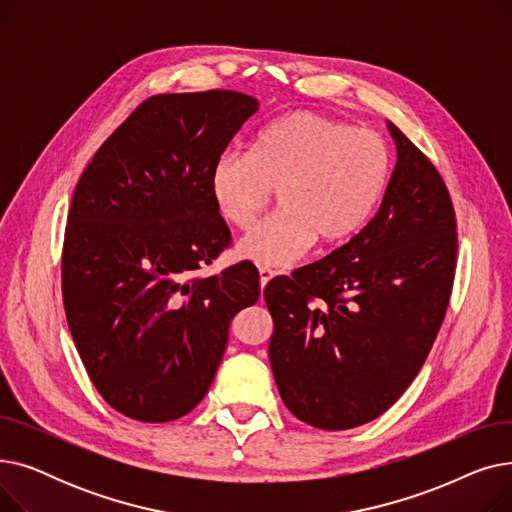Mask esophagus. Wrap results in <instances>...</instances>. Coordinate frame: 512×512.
Wrapping results in <instances>:
<instances>
[{
  "mask_svg": "<svg viewBox=\"0 0 512 512\" xmlns=\"http://www.w3.org/2000/svg\"><path fill=\"white\" fill-rule=\"evenodd\" d=\"M274 278V272L270 270V267H259V282H261V288L267 286V282H270Z\"/></svg>",
  "mask_w": 512,
  "mask_h": 512,
  "instance_id": "34e87169",
  "label": "esophagus"
}]
</instances>
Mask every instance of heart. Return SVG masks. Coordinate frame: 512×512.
I'll return each instance as SVG.
<instances>
[{
	"mask_svg": "<svg viewBox=\"0 0 512 512\" xmlns=\"http://www.w3.org/2000/svg\"><path fill=\"white\" fill-rule=\"evenodd\" d=\"M388 151L378 134L313 112L263 128L249 153L213 161L209 193L234 228H249L280 193V213L236 242V257L290 267L315 245H336L363 228L388 184Z\"/></svg>",
	"mask_w": 512,
	"mask_h": 512,
	"instance_id": "1",
	"label": "heart"
}]
</instances>
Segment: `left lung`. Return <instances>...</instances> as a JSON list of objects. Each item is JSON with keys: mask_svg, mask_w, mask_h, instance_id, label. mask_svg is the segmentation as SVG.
Returning a JSON list of instances; mask_svg holds the SVG:
<instances>
[{"mask_svg": "<svg viewBox=\"0 0 512 512\" xmlns=\"http://www.w3.org/2000/svg\"><path fill=\"white\" fill-rule=\"evenodd\" d=\"M386 126L396 164L373 220L263 292L284 405L328 432L380 417L411 386L454 280L456 220L446 184L405 134Z\"/></svg>", "mask_w": 512, "mask_h": 512, "instance_id": "left-lung-1", "label": "left lung"}]
</instances>
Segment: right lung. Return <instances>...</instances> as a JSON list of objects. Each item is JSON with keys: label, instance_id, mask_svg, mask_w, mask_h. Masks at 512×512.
I'll return each mask as SVG.
<instances>
[{"label": "right lung", "instance_id": "right-lung-1", "mask_svg": "<svg viewBox=\"0 0 512 512\" xmlns=\"http://www.w3.org/2000/svg\"><path fill=\"white\" fill-rule=\"evenodd\" d=\"M257 110L234 91L149 97L76 184L62 257L68 328L99 394L130 419L191 413L234 315L259 301L247 263L188 280L228 247L209 174Z\"/></svg>", "mask_w": 512, "mask_h": 512}]
</instances>
